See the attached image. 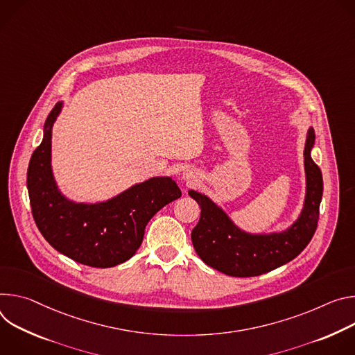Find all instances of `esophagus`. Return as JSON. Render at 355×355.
Segmentation results:
<instances>
[{
  "label": "esophagus",
  "mask_w": 355,
  "mask_h": 355,
  "mask_svg": "<svg viewBox=\"0 0 355 355\" xmlns=\"http://www.w3.org/2000/svg\"><path fill=\"white\" fill-rule=\"evenodd\" d=\"M193 178H194V176L191 175V172H186V173H184V179H186V180H191Z\"/></svg>",
  "instance_id": "obj_1"
}]
</instances>
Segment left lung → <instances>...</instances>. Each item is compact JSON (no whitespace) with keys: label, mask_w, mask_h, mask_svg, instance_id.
<instances>
[{"label":"left lung","mask_w":355,"mask_h":355,"mask_svg":"<svg viewBox=\"0 0 355 355\" xmlns=\"http://www.w3.org/2000/svg\"><path fill=\"white\" fill-rule=\"evenodd\" d=\"M313 144L314 131L310 128L304 145L307 180L304 207L297 221L284 232L270 235L243 232L209 198L189 191L202 209L200 220L191 231V243L203 262L230 277H258L295 259L307 247L318 228L323 196L322 171L310 157Z\"/></svg>","instance_id":"8db88e82"}]
</instances>
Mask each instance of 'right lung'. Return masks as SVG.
<instances>
[{
	"mask_svg": "<svg viewBox=\"0 0 355 355\" xmlns=\"http://www.w3.org/2000/svg\"><path fill=\"white\" fill-rule=\"evenodd\" d=\"M60 108L58 103L48 115L44 141L28 166L26 186L36 227L56 251L78 263L93 268L123 263L141 247L148 221L182 191L171 178H152L104 203L77 205L64 199L51 169L52 125Z\"/></svg>",
	"mask_w": 355,
	"mask_h": 355,
	"instance_id": "obj_1",
	"label": "right lung"
}]
</instances>
